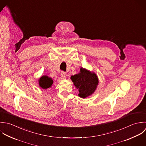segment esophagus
<instances>
[{
	"label": "esophagus",
	"mask_w": 146,
	"mask_h": 146,
	"mask_svg": "<svg viewBox=\"0 0 146 146\" xmlns=\"http://www.w3.org/2000/svg\"><path fill=\"white\" fill-rule=\"evenodd\" d=\"M61 77H62V78H65L66 77V73L65 72L62 71V72H61Z\"/></svg>",
	"instance_id": "34e87169"
}]
</instances>
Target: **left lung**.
Wrapping results in <instances>:
<instances>
[{
    "label": "left lung",
    "instance_id": "1",
    "mask_svg": "<svg viewBox=\"0 0 146 146\" xmlns=\"http://www.w3.org/2000/svg\"><path fill=\"white\" fill-rule=\"evenodd\" d=\"M74 86L78 89L79 96L85 98L94 93L98 85V78L94 73L81 68L80 73L71 76Z\"/></svg>",
    "mask_w": 146,
    "mask_h": 146
}]
</instances>
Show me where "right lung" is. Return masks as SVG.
Listing matches in <instances>:
<instances>
[{
  "instance_id": "obj_1",
  "label": "right lung",
  "mask_w": 146,
  "mask_h": 146,
  "mask_svg": "<svg viewBox=\"0 0 146 146\" xmlns=\"http://www.w3.org/2000/svg\"><path fill=\"white\" fill-rule=\"evenodd\" d=\"M39 82V86L43 89H47L50 88L53 84L52 80L47 76H43L40 77Z\"/></svg>"
}]
</instances>
